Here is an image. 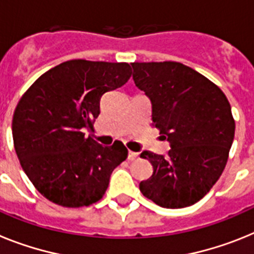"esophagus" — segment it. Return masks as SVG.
Wrapping results in <instances>:
<instances>
[{
	"label": "esophagus",
	"mask_w": 254,
	"mask_h": 254,
	"mask_svg": "<svg viewBox=\"0 0 254 254\" xmlns=\"http://www.w3.org/2000/svg\"><path fill=\"white\" fill-rule=\"evenodd\" d=\"M138 157H139V154L136 153V152L129 151V153H127V160H130V161L138 160Z\"/></svg>",
	"instance_id": "34e87169"
}]
</instances>
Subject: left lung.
<instances>
[{
  "instance_id": "left-lung-1",
  "label": "left lung",
  "mask_w": 254,
  "mask_h": 254,
  "mask_svg": "<svg viewBox=\"0 0 254 254\" xmlns=\"http://www.w3.org/2000/svg\"><path fill=\"white\" fill-rule=\"evenodd\" d=\"M136 87L152 102V127L170 142L167 157L140 154L153 167L139 189L165 208L197 203L224 171L235 133L228 98L215 83L175 61L131 63Z\"/></svg>"
}]
</instances>
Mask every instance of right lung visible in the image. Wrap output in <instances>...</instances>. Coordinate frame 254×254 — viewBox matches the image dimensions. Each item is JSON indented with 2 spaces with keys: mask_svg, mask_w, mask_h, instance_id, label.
I'll list each match as a JSON object with an SVG mask.
<instances>
[{
  "mask_svg": "<svg viewBox=\"0 0 254 254\" xmlns=\"http://www.w3.org/2000/svg\"><path fill=\"white\" fill-rule=\"evenodd\" d=\"M130 76L127 63L65 61L19 100L12 116L15 152L35 189L52 203L79 208L105 195L127 149L121 142L103 147L83 130L93 127L103 94Z\"/></svg>",
  "mask_w": 254,
  "mask_h": 254,
  "instance_id": "1",
  "label": "right lung"
}]
</instances>
